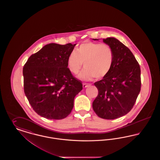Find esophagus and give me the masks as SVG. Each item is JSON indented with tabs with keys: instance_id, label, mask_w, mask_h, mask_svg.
Listing matches in <instances>:
<instances>
[{
	"instance_id": "1",
	"label": "esophagus",
	"mask_w": 160,
	"mask_h": 160,
	"mask_svg": "<svg viewBox=\"0 0 160 160\" xmlns=\"http://www.w3.org/2000/svg\"><path fill=\"white\" fill-rule=\"evenodd\" d=\"M90 85H91L90 84L85 83H84L83 84V88H86L89 86Z\"/></svg>"
}]
</instances>
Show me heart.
<instances>
[{
  "instance_id": "b5f03b06",
  "label": "heart",
  "mask_w": 160,
  "mask_h": 160,
  "mask_svg": "<svg viewBox=\"0 0 160 160\" xmlns=\"http://www.w3.org/2000/svg\"><path fill=\"white\" fill-rule=\"evenodd\" d=\"M114 52L107 44L86 41L69 55L67 64L70 71L77 74L83 67L79 77L84 80L102 79L109 74L114 62Z\"/></svg>"
}]
</instances>
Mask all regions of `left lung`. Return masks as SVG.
Returning a JSON list of instances; mask_svg holds the SVG:
<instances>
[{
    "label": "left lung",
    "instance_id": "left-lung-1",
    "mask_svg": "<svg viewBox=\"0 0 160 160\" xmlns=\"http://www.w3.org/2000/svg\"><path fill=\"white\" fill-rule=\"evenodd\" d=\"M103 42L113 50L114 62L109 74L94 83L98 94L92 107L99 118L114 119L134 106L141 89L140 68L131 50L118 39L107 38Z\"/></svg>",
    "mask_w": 160,
    "mask_h": 160
}]
</instances>
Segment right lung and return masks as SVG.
Wrapping results in <instances>:
<instances>
[{
    "label": "right lung",
    "instance_id": "add662e5",
    "mask_svg": "<svg viewBox=\"0 0 160 160\" xmlns=\"http://www.w3.org/2000/svg\"><path fill=\"white\" fill-rule=\"evenodd\" d=\"M76 44L51 43L32 54L23 69L24 92L33 110L48 119L67 117L83 89L71 74L67 59Z\"/></svg>",
    "mask_w": 160,
    "mask_h": 160
}]
</instances>
